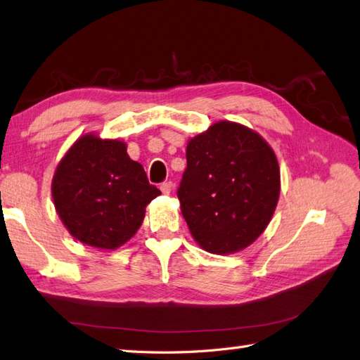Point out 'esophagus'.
<instances>
[{
  "label": "esophagus",
  "mask_w": 360,
  "mask_h": 360,
  "mask_svg": "<svg viewBox=\"0 0 360 360\" xmlns=\"http://www.w3.org/2000/svg\"><path fill=\"white\" fill-rule=\"evenodd\" d=\"M172 188H174L172 181H165L160 184V191L165 193V195H169V193L172 192Z\"/></svg>",
  "instance_id": "34e87169"
}]
</instances>
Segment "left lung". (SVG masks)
Instances as JSON below:
<instances>
[{"label":"left lung","instance_id":"8db88e82","mask_svg":"<svg viewBox=\"0 0 360 360\" xmlns=\"http://www.w3.org/2000/svg\"><path fill=\"white\" fill-rule=\"evenodd\" d=\"M186 160L177 197L198 245L230 255L252 244L280 195L273 148L245 125L219 121L188 142Z\"/></svg>","mask_w":360,"mask_h":360}]
</instances>
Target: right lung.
Listing matches in <instances>:
<instances>
[{"label": "right lung", "instance_id": "obj_1", "mask_svg": "<svg viewBox=\"0 0 360 360\" xmlns=\"http://www.w3.org/2000/svg\"><path fill=\"white\" fill-rule=\"evenodd\" d=\"M54 207L68 231L86 245L115 250L141 227L147 204L160 195L120 139L84 134L57 165Z\"/></svg>", "mask_w": 360, "mask_h": 360}]
</instances>
